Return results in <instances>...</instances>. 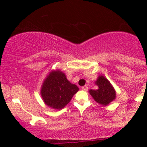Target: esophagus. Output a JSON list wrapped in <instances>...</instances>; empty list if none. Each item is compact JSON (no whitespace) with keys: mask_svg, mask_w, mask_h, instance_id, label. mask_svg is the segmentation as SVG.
Listing matches in <instances>:
<instances>
[{"mask_svg":"<svg viewBox=\"0 0 147 147\" xmlns=\"http://www.w3.org/2000/svg\"><path fill=\"white\" fill-rule=\"evenodd\" d=\"M82 90H84V91H87L88 90V86L86 85H85V86H84L83 87H82Z\"/></svg>","mask_w":147,"mask_h":147,"instance_id":"1","label":"esophagus"}]
</instances>
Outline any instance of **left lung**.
<instances>
[{
    "mask_svg": "<svg viewBox=\"0 0 147 147\" xmlns=\"http://www.w3.org/2000/svg\"><path fill=\"white\" fill-rule=\"evenodd\" d=\"M97 90H89V93L96 102L104 106H108L116 98V91L111 82L104 76L99 75L95 81Z\"/></svg>",
    "mask_w": 147,
    "mask_h": 147,
    "instance_id": "8db88e82",
    "label": "left lung"
}]
</instances>
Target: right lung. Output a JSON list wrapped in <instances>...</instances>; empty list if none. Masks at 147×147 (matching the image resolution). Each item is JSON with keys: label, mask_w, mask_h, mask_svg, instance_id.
<instances>
[{"label": "right lung", "mask_w": 147, "mask_h": 147, "mask_svg": "<svg viewBox=\"0 0 147 147\" xmlns=\"http://www.w3.org/2000/svg\"><path fill=\"white\" fill-rule=\"evenodd\" d=\"M79 88L70 83L65 73L52 70L44 79L41 88V95L47 106L55 110L63 109L70 102Z\"/></svg>", "instance_id": "right-lung-1"}]
</instances>
